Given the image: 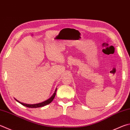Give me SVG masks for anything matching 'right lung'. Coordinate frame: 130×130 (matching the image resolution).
Listing matches in <instances>:
<instances>
[{"label": "right lung", "mask_w": 130, "mask_h": 130, "mask_svg": "<svg viewBox=\"0 0 130 130\" xmlns=\"http://www.w3.org/2000/svg\"><path fill=\"white\" fill-rule=\"evenodd\" d=\"M56 90H57V89H56V90L55 91V93L53 94V95L51 96V97L48 99V100H47L46 101H44L43 102H41V103H37V104H34V105H29V104H25V103H23L19 102V101H18V100H16V101H18V102H19L20 104H22V105L26 106V107H30V108H37V107H42V106H44L46 105H48L49 103L52 102V101L53 100L54 98L55 97V95H56Z\"/></svg>", "instance_id": "right-lung-1"}]
</instances>
